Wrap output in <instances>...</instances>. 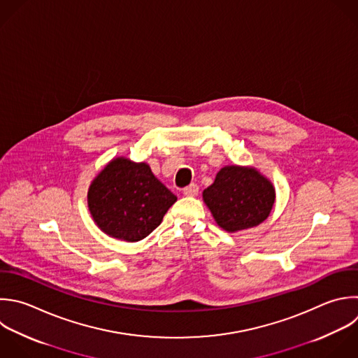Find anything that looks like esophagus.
<instances>
[{"label": "esophagus", "mask_w": 358, "mask_h": 358, "mask_svg": "<svg viewBox=\"0 0 358 358\" xmlns=\"http://www.w3.org/2000/svg\"><path fill=\"white\" fill-rule=\"evenodd\" d=\"M197 193H199V186L196 183H190L183 189L185 196H197Z\"/></svg>", "instance_id": "obj_1"}]
</instances>
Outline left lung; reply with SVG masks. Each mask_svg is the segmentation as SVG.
<instances>
[{
    "label": "left lung",
    "mask_w": 358,
    "mask_h": 358,
    "mask_svg": "<svg viewBox=\"0 0 358 358\" xmlns=\"http://www.w3.org/2000/svg\"><path fill=\"white\" fill-rule=\"evenodd\" d=\"M203 199L217 224L235 232L263 222L273 208L275 193L256 169L225 166L203 192Z\"/></svg>",
    "instance_id": "8db88e82"
}]
</instances>
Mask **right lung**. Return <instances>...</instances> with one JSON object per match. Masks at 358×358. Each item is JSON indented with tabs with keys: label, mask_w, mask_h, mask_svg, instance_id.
I'll return each instance as SVG.
<instances>
[{
	"label": "right lung",
	"mask_w": 358,
	"mask_h": 358,
	"mask_svg": "<svg viewBox=\"0 0 358 358\" xmlns=\"http://www.w3.org/2000/svg\"><path fill=\"white\" fill-rule=\"evenodd\" d=\"M176 196L162 185L147 164L113 159L92 182L90 211L98 227L110 236L137 242L162 221Z\"/></svg>",
	"instance_id": "1"
}]
</instances>
